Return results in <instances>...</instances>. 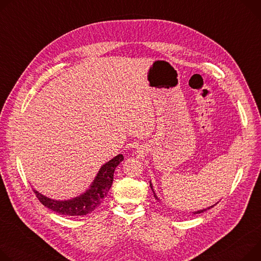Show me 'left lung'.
<instances>
[{
	"label": "left lung",
	"instance_id": "obj_1",
	"mask_svg": "<svg viewBox=\"0 0 261 261\" xmlns=\"http://www.w3.org/2000/svg\"><path fill=\"white\" fill-rule=\"evenodd\" d=\"M150 186H151V189H152V191H153V194H154V197H155V199L156 200H159L158 198H157V196L155 195V192H154V189H153V185H152V183L150 182ZM216 205V204H215ZM215 205H212V206H210V207H208V208H206V209H203V210H198V211H195L194 213H195V215H197V213H202V212H204V211H206L207 209H210V208H212L213 206H215Z\"/></svg>",
	"mask_w": 261,
	"mask_h": 261
}]
</instances>
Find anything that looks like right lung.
I'll return each instance as SVG.
<instances>
[{
	"label": "right lung",
	"mask_w": 261,
	"mask_h": 261,
	"mask_svg": "<svg viewBox=\"0 0 261 261\" xmlns=\"http://www.w3.org/2000/svg\"><path fill=\"white\" fill-rule=\"evenodd\" d=\"M122 160H124V156L122 154H118L104 165H102V168L91 183L89 189H87L85 193L81 194L79 197L70 200L57 201L46 198L45 196L35 191V189H33V192L42 205L57 213H60V215L70 217L85 216L94 210V208H97L106 198L112 185L114 170L122 162Z\"/></svg>",
	"instance_id": "add662e5"
}]
</instances>
